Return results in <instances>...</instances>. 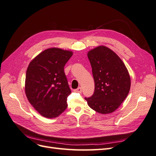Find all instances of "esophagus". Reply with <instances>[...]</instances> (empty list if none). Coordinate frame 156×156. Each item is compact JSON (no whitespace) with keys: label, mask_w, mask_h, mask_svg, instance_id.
I'll list each match as a JSON object with an SVG mask.
<instances>
[{"label":"esophagus","mask_w":156,"mask_h":156,"mask_svg":"<svg viewBox=\"0 0 156 156\" xmlns=\"http://www.w3.org/2000/svg\"><path fill=\"white\" fill-rule=\"evenodd\" d=\"M74 92H80V93H81V92H82V88H81V87H79V88H77V89H75V90H74Z\"/></svg>","instance_id":"1"}]
</instances>
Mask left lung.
Listing matches in <instances>:
<instances>
[{"label": "left lung", "instance_id": "obj_1", "mask_svg": "<svg viewBox=\"0 0 156 156\" xmlns=\"http://www.w3.org/2000/svg\"><path fill=\"white\" fill-rule=\"evenodd\" d=\"M88 58L94 80L92 96L84 99L88 106L101 114L114 112L129 92L130 77L125 64L105 46L90 51Z\"/></svg>", "mask_w": 156, "mask_h": 156}]
</instances>
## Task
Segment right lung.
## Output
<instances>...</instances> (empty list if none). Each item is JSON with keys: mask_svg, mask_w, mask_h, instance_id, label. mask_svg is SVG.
<instances>
[{"mask_svg": "<svg viewBox=\"0 0 156 156\" xmlns=\"http://www.w3.org/2000/svg\"><path fill=\"white\" fill-rule=\"evenodd\" d=\"M72 51L50 48L33 59L26 73L25 93L30 104L41 115L52 119L68 107L69 88L64 68Z\"/></svg>", "mask_w": 156, "mask_h": 156, "instance_id": "obj_1", "label": "right lung"}]
</instances>
